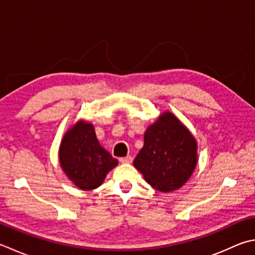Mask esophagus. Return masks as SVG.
Masks as SVG:
<instances>
[{
    "mask_svg": "<svg viewBox=\"0 0 255 255\" xmlns=\"http://www.w3.org/2000/svg\"><path fill=\"white\" fill-rule=\"evenodd\" d=\"M132 160H133V158L131 156L123 157V158L119 159V161H121L122 163H130V162H132Z\"/></svg>",
    "mask_w": 255,
    "mask_h": 255,
    "instance_id": "esophagus-1",
    "label": "esophagus"
}]
</instances>
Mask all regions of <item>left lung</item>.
<instances>
[{
  "label": "left lung",
  "mask_w": 255,
  "mask_h": 255,
  "mask_svg": "<svg viewBox=\"0 0 255 255\" xmlns=\"http://www.w3.org/2000/svg\"><path fill=\"white\" fill-rule=\"evenodd\" d=\"M143 141L133 166L144 180L161 192L181 188L198 162L197 141L189 129L166 112L147 128Z\"/></svg>",
  "instance_id": "8db88e82"
}]
</instances>
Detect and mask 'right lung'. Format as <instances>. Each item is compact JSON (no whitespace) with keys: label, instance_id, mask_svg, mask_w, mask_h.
<instances>
[{"label":"right lung","instance_id":"obj_1","mask_svg":"<svg viewBox=\"0 0 255 255\" xmlns=\"http://www.w3.org/2000/svg\"><path fill=\"white\" fill-rule=\"evenodd\" d=\"M65 174L81 190H93L104 182L118 160L101 146L94 126L79 121L64 134L58 152Z\"/></svg>","mask_w":255,"mask_h":255}]
</instances>
